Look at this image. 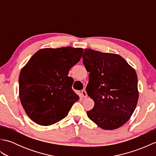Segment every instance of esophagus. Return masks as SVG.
<instances>
[{
  "mask_svg": "<svg viewBox=\"0 0 156 156\" xmlns=\"http://www.w3.org/2000/svg\"><path fill=\"white\" fill-rule=\"evenodd\" d=\"M82 96H83L84 98H87L88 97V94H87V92H86L85 90H83L82 91Z\"/></svg>",
  "mask_w": 156,
  "mask_h": 156,
  "instance_id": "1",
  "label": "esophagus"
}]
</instances>
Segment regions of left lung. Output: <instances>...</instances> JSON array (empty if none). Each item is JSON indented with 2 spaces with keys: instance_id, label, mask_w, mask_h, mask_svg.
I'll list each match as a JSON object with an SVG mask.
<instances>
[{
  "instance_id": "obj_1",
  "label": "left lung",
  "mask_w": 156,
  "mask_h": 156,
  "mask_svg": "<svg viewBox=\"0 0 156 156\" xmlns=\"http://www.w3.org/2000/svg\"><path fill=\"white\" fill-rule=\"evenodd\" d=\"M83 64L90 72L87 94L94 102L87 111L91 121L105 130L127 122L137 104L139 91L135 69L121 55L85 49Z\"/></svg>"
}]
</instances>
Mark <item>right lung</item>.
<instances>
[{
  "label": "right lung",
  "mask_w": 156,
  "mask_h": 156,
  "mask_svg": "<svg viewBox=\"0 0 156 156\" xmlns=\"http://www.w3.org/2000/svg\"><path fill=\"white\" fill-rule=\"evenodd\" d=\"M83 49L69 47L38 50L21 69L19 97L28 117L49 126L68 115L79 96L72 90L68 72L82 57Z\"/></svg>",
  "instance_id": "obj_1"
}]
</instances>
